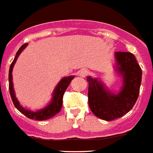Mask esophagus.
Returning a JSON list of instances; mask_svg holds the SVG:
<instances>
[{
	"label": "esophagus",
	"mask_w": 153,
	"mask_h": 153,
	"mask_svg": "<svg viewBox=\"0 0 153 153\" xmlns=\"http://www.w3.org/2000/svg\"><path fill=\"white\" fill-rule=\"evenodd\" d=\"M88 74H89V71H88V69H83L79 71V75L81 76L82 77H85V76H87L88 75Z\"/></svg>",
	"instance_id": "34e87169"
}]
</instances>
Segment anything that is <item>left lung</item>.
I'll return each mask as SVG.
<instances>
[{"label": "left lung", "instance_id": "1", "mask_svg": "<svg viewBox=\"0 0 153 153\" xmlns=\"http://www.w3.org/2000/svg\"><path fill=\"white\" fill-rule=\"evenodd\" d=\"M117 70L123 76V86L117 94L105 90L97 79L88 76V105L97 117L106 121L120 118L133 108L139 95L142 71L131 52H116Z\"/></svg>", "mask_w": 153, "mask_h": 153}]
</instances>
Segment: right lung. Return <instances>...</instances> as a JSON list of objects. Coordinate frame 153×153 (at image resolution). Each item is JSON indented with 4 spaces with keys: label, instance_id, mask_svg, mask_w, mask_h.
Wrapping results in <instances>:
<instances>
[{
    "label": "right lung",
    "instance_id": "1",
    "mask_svg": "<svg viewBox=\"0 0 153 153\" xmlns=\"http://www.w3.org/2000/svg\"><path fill=\"white\" fill-rule=\"evenodd\" d=\"M28 44H24L23 45L21 46L19 51L16 53V55L14 59L13 62H11V65H10L9 69V74H8V81H9V92L10 95H11V100L13 102L14 105L17 108L18 110L19 111L20 113H22L26 117L31 120H48L51 117H55L57 113H59L61 110L62 107V98L63 94L65 93V90L67 89L68 86L69 85L71 80L74 78V76H67V77H64L60 80L59 84L57 85L56 88H55V91H54V94H53L52 101L50 104L45 108H43L41 110L36 111V112H32V111L27 110L26 108H24L19 105V102H18L17 98H16L15 95V92H14L13 89V84H12V69H13L14 64L16 63L17 58L19 57V54L22 52L26 45Z\"/></svg>",
    "mask_w": 153,
    "mask_h": 153
}]
</instances>
